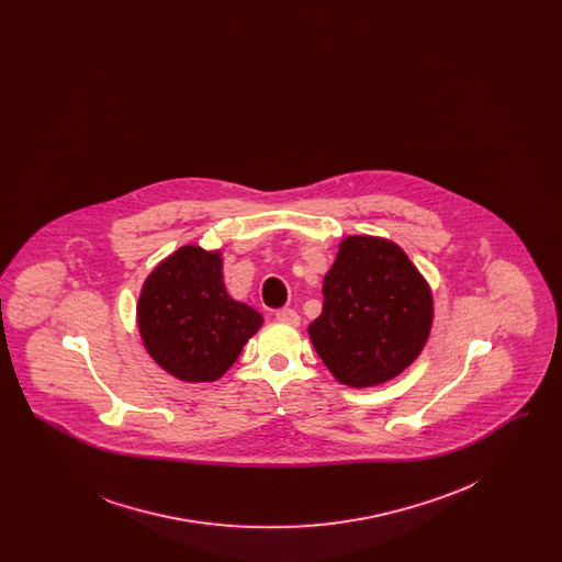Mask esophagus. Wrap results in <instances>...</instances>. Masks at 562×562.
Wrapping results in <instances>:
<instances>
[{"instance_id":"34e87169","label":"esophagus","mask_w":562,"mask_h":562,"mask_svg":"<svg viewBox=\"0 0 562 562\" xmlns=\"http://www.w3.org/2000/svg\"><path fill=\"white\" fill-rule=\"evenodd\" d=\"M276 318L280 322H284V324H291V326H296L301 318H299V314L291 310V307H282V310H278L276 312Z\"/></svg>"}]
</instances>
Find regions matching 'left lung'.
Listing matches in <instances>:
<instances>
[{
	"label": "left lung",
	"instance_id": "1",
	"mask_svg": "<svg viewBox=\"0 0 562 562\" xmlns=\"http://www.w3.org/2000/svg\"><path fill=\"white\" fill-rule=\"evenodd\" d=\"M322 294V314L307 330L322 362L346 385L367 387L396 376L428 339V284L392 241L346 238Z\"/></svg>",
	"mask_w": 562,
	"mask_h": 562
}]
</instances>
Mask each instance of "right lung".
<instances>
[{"label":"right lung","mask_w":562,"mask_h":562,"mask_svg":"<svg viewBox=\"0 0 562 562\" xmlns=\"http://www.w3.org/2000/svg\"><path fill=\"white\" fill-rule=\"evenodd\" d=\"M145 348L183 381H214L240 356L261 314L225 293L218 252L183 246L145 280L138 299Z\"/></svg>","instance_id":"1"}]
</instances>
